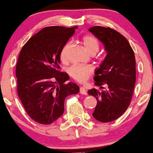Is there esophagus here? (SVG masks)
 Instances as JSON below:
<instances>
[{"label": "esophagus", "instance_id": "esophagus-1", "mask_svg": "<svg viewBox=\"0 0 153 153\" xmlns=\"http://www.w3.org/2000/svg\"><path fill=\"white\" fill-rule=\"evenodd\" d=\"M80 93L82 95H87V91L84 88L80 87Z\"/></svg>", "mask_w": 153, "mask_h": 153}]
</instances>
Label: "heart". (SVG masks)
Here are the masks:
<instances>
[{
	"instance_id": "obj_1",
	"label": "heart",
	"mask_w": 153,
	"mask_h": 153,
	"mask_svg": "<svg viewBox=\"0 0 153 153\" xmlns=\"http://www.w3.org/2000/svg\"><path fill=\"white\" fill-rule=\"evenodd\" d=\"M81 43L85 50L91 55H94L99 49V43L94 36L87 35L82 37ZM70 44L66 43L61 50L60 54V60L62 62H67V54ZM93 68L90 65H73L68 69V73L75 80L79 82H85L93 74Z\"/></svg>"
}]
</instances>
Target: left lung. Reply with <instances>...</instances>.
Wrapping results in <instances>:
<instances>
[{
  "label": "left lung",
  "mask_w": 153,
  "mask_h": 153,
  "mask_svg": "<svg viewBox=\"0 0 153 153\" xmlns=\"http://www.w3.org/2000/svg\"><path fill=\"white\" fill-rule=\"evenodd\" d=\"M88 30L102 43L106 56L95 71V85L88 91L97 100L93 117L102 123L115 120L130 104L136 81L135 58L129 42L117 31L101 26Z\"/></svg>",
  "instance_id": "8db88e82"
}]
</instances>
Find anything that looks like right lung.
I'll list each match as a JSON object with an SVG mask.
<instances>
[{
  "label": "right lung",
  "instance_id": "1",
  "mask_svg": "<svg viewBox=\"0 0 153 153\" xmlns=\"http://www.w3.org/2000/svg\"><path fill=\"white\" fill-rule=\"evenodd\" d=\"M78 26L45 27L22 48L16 64L18 95L28 115L36 122L48 125L61 117L68 95L80 88L60 72V54Z\"/></svg>",
  "mask_w": 153,
  "mask_h": 153
}]
</instances>
